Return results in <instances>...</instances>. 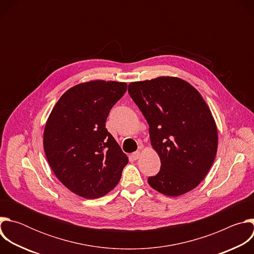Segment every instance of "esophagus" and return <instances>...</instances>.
I'll return each instance as SVG.
<instances>
[{
    "mask_svg": "<svg viewBox=\"0 0 254 254\" xmlns=\"http://www.w3.org/2000/svg\"><path fill=\"white\" fill-rule=\"evenodd\" d=\"M139 156H140V153H139L138 151H136V152H134V153H132V154L130 155V158H131L132 160H137V159L139 158Z\"/></svg>",
    "mask_w": 254,
    "mask_h": 254,
    "instance_id": "esophagus-1",
    "label": "esophagus"
}]
</instances>
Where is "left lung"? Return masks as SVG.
<instances>
[{
  "label": "left lung",
  "mask_w": 254,
  "mask_h": 254,
  "mask_svg": "<svg viewBox=\"0 0 254 254\" xmlns=\"http://www.w3.org/2000/svg\"><path fill=\"white\" fill-rule=\"evenodd\" d=\"M128 93L149 124L151 143L161 160L149 177L156 191L171 197L196 188L217 153L215 121L201 94L187 81L162 76L131 82Z\"/></svg>",
  "instance_id": "obj_1"
}]
</instances>
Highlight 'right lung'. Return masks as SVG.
Here are the masks:
<instances>
[{"instance_id":"right-lung-1","label":"right lung","mask_w":254,"mask_h":254,"mask_svg":"<svg viewBox=\"0 0 254 254\" xmlns=\"http://www.w3.org/2000/svg\"><path fill=\"white\" fill-rule=\"evenodd\" d=\"M126 82L94 80L68 89L57 101L44 129L47 161L71 192L95 199L120 182L128 159L105 122L127 91Z\"/></svg>"}]
</instances>
